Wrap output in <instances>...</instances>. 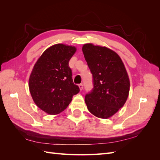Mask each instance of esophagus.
<instances>
[{
	"mask_svg": "<svg viewBox=\"0 0 160 160\" xmlns=\"http://www.w3.org/2000/svg\"><path fill=\"white\" fill-rule=\"evenodd\" d=\"M79 89H80L81 91H82V90H83V85H82V84L81 83V84H79Z\"/></svg>",
	"mask_w": 160,
	"mask_h": 160,
	"instance_id": "34e87169",
	"label": "esophagus"
}]
</instances>
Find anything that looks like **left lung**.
<instances>
[{"label": "left lung", "mask_w": 160, "mask_h": 160, "mask_svg": "<svg viewBox=\"0 0 160 160\" xmlns=\"http://www.w3.org/2000/svg\"><path fill=\"white\" fill-rule=\"evenodd\" d=\"M93 79L94 88L85 101L91 113L101 119L109 118L128 99L130 83L120 57L106 47L87 43L82 47Z\"/></svg>", "instance_id": "obj_1"}]
</instances>
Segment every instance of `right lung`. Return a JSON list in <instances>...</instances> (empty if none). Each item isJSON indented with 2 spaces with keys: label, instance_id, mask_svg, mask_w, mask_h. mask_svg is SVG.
Wrapping results in <instances>:
<instances>
[{
  "label": "right lung",
  "instance_id": "obj_1",
  "mask_svg": "<svg viewBox=\"0 0 160 160\" xmlns=\"http://www.w3.org/2000/svg\"><path fill=\"white\" fill-rule=\"evenodd\" d=\"M76 51L74 46L54 45L42 52L33 67L28 80L30 93L37 107L48 114L63 111L79 92L69 67Z\"/></svg>",
  "mask_w": 160,
  "mask_h": 160
}]
</instances>
